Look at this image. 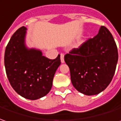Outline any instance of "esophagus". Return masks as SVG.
<instances>
[{
    "label": "esophagus",
    "mask_w": 121,
    "mask_h": 121,
    "mask_svg": "<svg viewBox=\"0 0 121 121\" xmlns=\"http://www.w3.org/2000/svg\"><path fill=\"white\" fill-rule=\"evenodd\" d=\"M60 59H61V63H64V54H60Z\"/></svg>",
    "instance_id": "obj_1"
}]
</instances>
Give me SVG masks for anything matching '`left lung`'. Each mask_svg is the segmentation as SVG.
Here are the masks:
<instances>
[{
    "label": "left lung",
    "instance_id": "obj_1",
    "mask_svg": "<svg viewBox=\"0 0 121 121\" xmlns=\"http://www.w3.org/2000/svg\"><path fill=\"white\" fill-rule=\"evenodd\" d=\"M75 88L86 95L99 94L112 80L118 61V50L111 33L101 26L98 34L64 56Z\"/></svg>",
    "mask_w": 121,
    "mask_h": 121
}]
</instances>
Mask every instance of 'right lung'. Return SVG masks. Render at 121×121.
<instances>
[{
	"instance_id": "1",
	"label": "right lung",
	"mask_w": 121,
	"mask_h": 121,
	"mask_svg": "<svg viewBox=\"0 0 121 121\" xmlns=\"http://www.w3.org/2000/svg\"><path fill=\"white\" fill-rule=\"evenodd\" d=\"M26 28H20L6 47L4 65L10 83L18 94L36 100L46 95L52 87L54 74L61 64L60 55L50 60L42 52L25 44Z\"/></svg>"
}]
</instances>
